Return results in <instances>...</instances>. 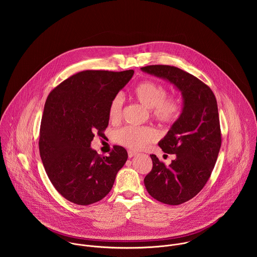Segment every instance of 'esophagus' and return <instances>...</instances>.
Listing matches in <instances>:
<instances>
[{
    "label": "esophagus",
    "mask_w": 257,
    "mask_h": 257,
    "mask_svg": "<svg viewBox=\"0 0 257 257\" xmlns=\"http://www.w3.org/2000/svg\"><path fill=\"white\" fill-rule=\"evenodd\" d=\"M136 154H137V152H135V151H133V150H128V151H127V155H128L130 158L134 157Z\"/></svg>",
    "instance_id": "esophagus-1"
}]
</instances>
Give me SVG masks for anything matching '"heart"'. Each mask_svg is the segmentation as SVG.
Returning <instances> with one entry per match:
<instances>
[{
    "label": "heart",
    "instance_id": "obj_1",
    "mask_svg": "<svg viewBox=\"0 0 257 257\" xmlns=\"http://www.w3.org/2000/svg\"><path fill=\"white\" fill-rule=\"evenodd\" d=\"M135 98L147 109L157 121L165 124H174L183 112V105L179 98L167 96V89L159 82L146 80L139 83L134 89ZM123 108V97L120 93L113 96L109 105V117L111 121L120 119ZM158 133L153 127L123 126L113 133V141L131 149H142L158 139Z\"/></svg>",
    "mask_w": 257,
    "mask_h": 257
}]
</instances>
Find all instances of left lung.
<instances>
[{
	"instance_id": "1",
	"label": "left lung",
	"mask_w": 257,
	"mask_h": 257,
	"mask_svg": "<svg viewBox=\"0 0 257 257\" xmlns=\"http://www.w3.org/2000/svg\"><path fill=\"white\" fill-rule=\"evenodd\" d=\"M143 71L164 78L183 95V112L158 146L176 154L169 166L151 154L152 169L145 178L149 195L167 205L195 197L209 180L220 145V116L211 88L192 74L169 65H149Z\"/></svg>"
}]
</instances>
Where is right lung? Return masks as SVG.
<instances>
[{"label": "right lung", "mask_w": 257, "mask_h": 257, "mask_svg": "<svg viewBox=\"0 0 257 257\" xmlns=\"http://www.w3.org/2000/svg\"><path fill=\"white\" fill-rule=\"evenodd\" d=\"M134 70H86L74 74L48 95L39 130V153L50 182L66 200L87 206L106 197L127 152L113 146L100 156L90 146L109 124V105Z\"/></svg>", "instance_id": "right-lung-1"}]
</instances>
